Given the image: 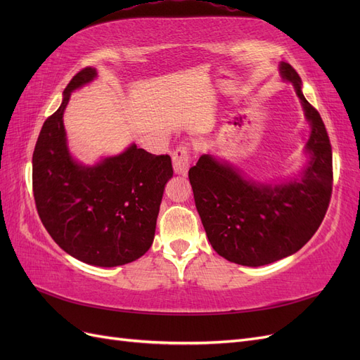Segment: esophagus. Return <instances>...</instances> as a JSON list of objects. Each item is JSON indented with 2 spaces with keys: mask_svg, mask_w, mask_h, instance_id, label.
Returning a JSON list of instances; mask_svg holds the SVG:
<instances>
[{
  "mask_svg": "<svg viewBox=\"0 0 360 360\" xmlns=\"http://www.w3.org/2000/svg\"><path fill=\"white\" fill-rule=\"evenodd\" d=\"M191 163V150L188 146H179L172 153V167L176 174H186Z\"/></svg>",
  "mask_w": 360,
  "mask_h": 360,
  "instance_id": "obj_1",
  "label": "esophagus"
}]
</instances>
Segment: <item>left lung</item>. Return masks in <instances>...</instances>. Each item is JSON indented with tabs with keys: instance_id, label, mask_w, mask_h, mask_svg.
Returning a JSON list of instances; mask_svg holds the SVG:
<instances>
[{
	"instance_id": "8db88e82",
	"label": "left lung",
	"mask_w": 360,
	"mask_h": 360,
	"mask_svg": "<svg viewBox=\"0 0 360 360\" xmlns=\"http://www.w3.org/2000/svg\"><path fill=\"white\" fill-rule=\"evenodd\" d=\"M311 123L309 167L302 179L264 186L243 179L226 163L202 155L189 169L193 198L209 242L236 264L258 267L285 258L307 245L319 230L332 197V146L319 111L304 99L302 79L281 64Z\"/></svg>"
}]
</instances>
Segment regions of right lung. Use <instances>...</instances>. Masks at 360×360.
<instances>
[{"label": "right lung", "mask_w": 360, "mask_h": 360, "mask_svg": "<svg viewBox=\"0 0 360 360\" xmlns=\"http://www.w3.org/2000/svg\"><path fill=\"white\" fill-rule=\"evenodd\" d=\"M94 76L93 68L76 73L61 106L43 123L32 153V193L43 226L63 250L86 264L115 267L143 257L153 243L172 163L135 144L94 167L72 159L63 112L70 93Z\"/></svg>", "instance_id": "right-lung-1"}]
</instances>
